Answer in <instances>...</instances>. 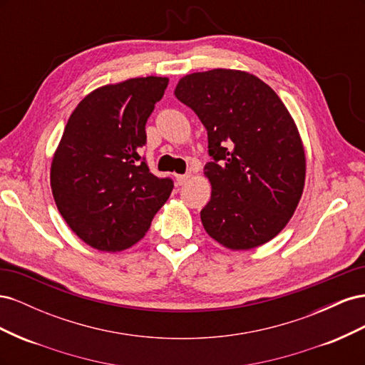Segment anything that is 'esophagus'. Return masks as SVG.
<instances>
[{"mask_svg":"<svg viewBox=\"0 0 365 365\" xmlns=\"http://www.w3.org/2000/svg\"><path fill=\"white\" fill-rule=\"evenodd\" d=\"M175 178H176V182H178L180 185H182V184H185L187 181L190 180V173H185V175H176Z\"/></svg>","mask_w":365,"mask_h":365,"instance_id":"obj_1","label":"esophagus"}]
</instances>
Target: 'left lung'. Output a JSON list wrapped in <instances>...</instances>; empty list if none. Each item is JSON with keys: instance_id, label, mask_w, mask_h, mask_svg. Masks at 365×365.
<instances>
[{"instance_id": "1", "label": "left lung", "mask_w": 365, "mask_h": 365, "mask_svg": "<svg viewBox=\"0 0 365 365\" xmlns=\"http://www.w3.org/2000/svg\"><path fill=\"white\" fill-rule=\"evenodd\" d=\"M175 96L207 129L208 236L230 250L267 244L289 222L304 187V148L289 111L271 86L240 70L187 74Z\"/></svg>"}]
</instances>
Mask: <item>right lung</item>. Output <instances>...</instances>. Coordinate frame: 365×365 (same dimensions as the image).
I'll use <instances>...</instances> for the list:
<instances>
[{"mask_svg":"<svg viewBox=\"0 0 365 365\" xmlns=\"http://www.w3.org/2000/svg\"><path fill=\"white\" fill-rule=\"evenodd\" d=\"M168 77L105 85L76 106L54 152L50 184L65 222L90 247L115 252L148 233L169 200L170 178L150 173L140 148Z\"/></svg>","mask_w":365,"mask_h":365,"instance_id":"right-lung-1","label":"right lung"}]
</instances>
